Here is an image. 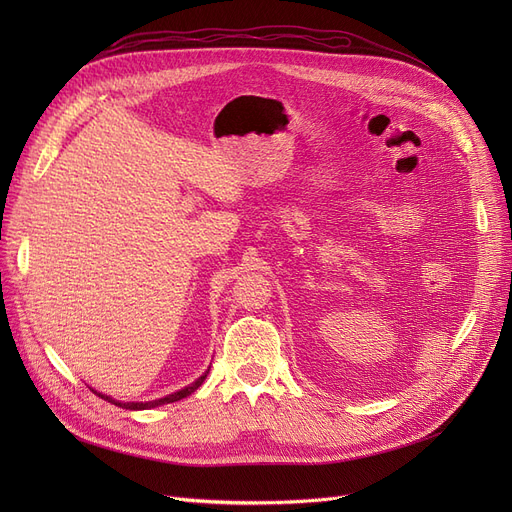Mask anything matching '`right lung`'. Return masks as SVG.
<instances>
[{"instance_id": "add662e5", "label": "right lung", "mask_w": 512, "mask_h": 512, "mask_svg": "<svg viewBox=\"0 0 512 512\" xmlns=\"http://www.w3.org/2000/svg\"><path fill=\"white\" fill-rule=\"evenodd\" d=\"M207 378V373L205 375H201V378L195 382V384H191V386H186V388H182V390H178V392H174V394H170V396H166V398H159V400H151V402H118V400H114V398H110V396H105V394H99V392H95L97 396H101L103 400H107V402H112V405H118V407H122V409H153V407H159V405H168V402H176V400H182V398H186L188 394H193L201 384H203V380Z\"/></svg>"}]
</instances>
